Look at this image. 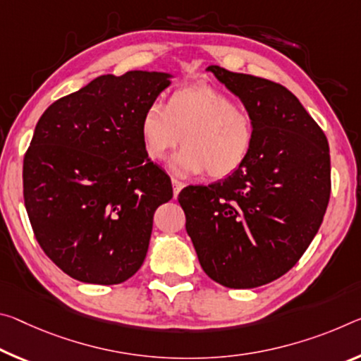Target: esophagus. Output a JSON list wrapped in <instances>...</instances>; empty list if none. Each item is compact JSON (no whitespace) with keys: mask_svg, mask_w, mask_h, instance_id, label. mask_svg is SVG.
Segmentation results:
<instances>
[{"mask_svg":"<svg viewBox=\"0 0 361 361\" xmlns=\"http://www.w3.org/2000/svg\"><path fill=\"white\" fill-rule=\"evenodd\" d=\"M171 185H173V196L176 197L178 196V192L183 190V188H185V185H183L181 181H178V180H171Z\"/></svg>","mask_w":361,"mask_h":361,"instance_id":"obj_1","label":"esophagus"}]
</instances>
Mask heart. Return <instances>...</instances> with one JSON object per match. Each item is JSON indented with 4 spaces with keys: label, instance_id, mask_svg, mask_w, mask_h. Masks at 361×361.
Instances as JSON below:
<instances>
[{
    "label": "heart",
    "instance_id": "heart-1",
    "mask_svg": "<svg viewBox=\"0 0 361 361\" xmlns=\"http://www.w3.org/2000/svg\"><path fill=\"white\" fill-rule=\"evenodd\" d=\"M141 141L151 160H170L178 176L202 175L226 178L243 167L255 141V123L244 107L233 104L221 91L196 85L176 90L167 104L154 102L141 117Z\"/></svg>",
    "mask_w": 361,
    "mask_h": 361
}]
</instances>
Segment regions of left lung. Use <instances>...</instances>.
<instances>
[{
    "mask_svg": "<svg viewBox=\"0 0 361 361\" xmlns=\"http://www.w3.org/2000/svg\"><path fill=\"white\" fill-rule=\"evenodd\" d=\"M207 71L241 102L255 141L238 171L209 186H188L178 202L199 263L225 288L252 289L293 268L322 226L331 194L323 130L283 85Z\"/></svg>",
    "mask_w": 361,
    "mask_h": 361,
    "instance_id": "left-lung-1",
    "label": "left lung"
}]
</instances>
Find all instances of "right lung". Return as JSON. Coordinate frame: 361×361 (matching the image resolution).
<instances>
[{"label": "right lung", "mask_w": 361, "mask_h": 361, "mask_svg": "<svg viewBox=\"0 0 361 361\" xmlns=\"http://www.w3.org/2000/svg\"><path fill=\"white\" fill-rule=\"evenodd\" d=\"M175 75H101L53 102L24 157V201L51 260L77 281L118 284L140 270L154 212L173 196L146 156L141 117Z\"/></svg>", "instance_id": "obj_1"}]
</instances>
